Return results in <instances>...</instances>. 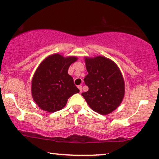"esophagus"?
Masks as SVG:
<instances>
[{
    "label": "esophagus",
    "mask_w": 159,
    "mask_h": 159,
    "mask_svg": "<svg viewBox=\"0 0 159 159\" xmlns=\"http://www.w3.org/2000/svg\"><path fill=\"white\" fill-rule=\"evenodd\" d=\"M78 88H79L80 92L82 93V85H79V86H78Z\"/></svg>",
    "instance_id": "34e87169"
}]
</instances>
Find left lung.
I'll use <instances>...</instances> for the list:
<instances>
[{
  "label": "left lung",
  "mask_w": 159,
  "mask_h": 159,
  "mask_svg": "<svg viewBox=\"0 0 159 159\" xmlns=\"http://www.w3.org/2000/svg\"><path fill=\"white\" fill-rule=\"evenodd\" d=\"M84 62L88 75L84 81L89 90L82 95L94 111L109 114L120 106L125 96L121 71L114 61L103 56H85Z\"/></svg>",
  "instance_id": "1"
}]
</instances>
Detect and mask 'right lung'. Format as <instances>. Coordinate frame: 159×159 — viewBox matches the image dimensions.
<instances>
[{
	"label": "right lung",
	"instance_id": "1",
	"mask_svg": "<svg viewBox=\"0 0 159 159\" xmlns=\"http://www.w3.org/2000/svg\"><path fill=\"white\" fill-rule=\"evenodd\" d=\"M77 59L75 56L53 53L39 64L32 79L31 93L40 109L49 113L61 110L71 95L80 93L68 74L70 65Z\"/></svg>",
	"mask_w": 159,
	"mask_h": 159
}]
</instances>
